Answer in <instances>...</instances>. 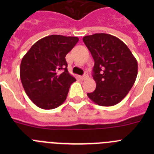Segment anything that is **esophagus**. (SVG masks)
Segmentation results:
<instances>
[{"instance_id":"obj_1","label":"esophagus","mask_w":154,"mask_h":154,"mask_svg":"<svg viewBox=\"0 0 154 154\" xmlns=\"http://www.w3.org/2000/svg\"><path fill=\"white\" fill-rule=\"evenodd\" d=\"M87 78H88V74H87L86 72H85V74L81 76V77H80V79H81L82 80H85V79H86Z\"/></svg>"}]
</instances>
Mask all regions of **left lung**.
<instances>
[{"label":"left lung","instance_id":"1","mask_svg":"<svg viewBox=\"0 0 154 154\" xmlns=\"http://www.w3.org/2000/svg\"><path fill=\"white\" fill-rule=\"evenodd\" d=\"M82 40L95 62L92 76L96 88L87 96L99 106L116 105L135 82L138 72L137 59L126 45L113 35L94 34Z\"/></svg>","mask_w":154,"mask_h":154}]
</instances>
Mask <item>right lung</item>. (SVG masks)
<instances>
[{"label": "right lung", "instance_id": "add662e5", "mask_svg": "<svg viewBox=\"0 0 154 154\" xmlns=\"http://www.w3.org/2000/svg\"><path fill=\"white\" fill-rule=\"evenodd\" d=\"M79 42L78 37L52 35L35 42L24 55L20 66L24 89L43 109H55L65 102L71 84L65 56Z\"/></svg>", "mask_w": 154, "mask_h": 154}]
</instances>
